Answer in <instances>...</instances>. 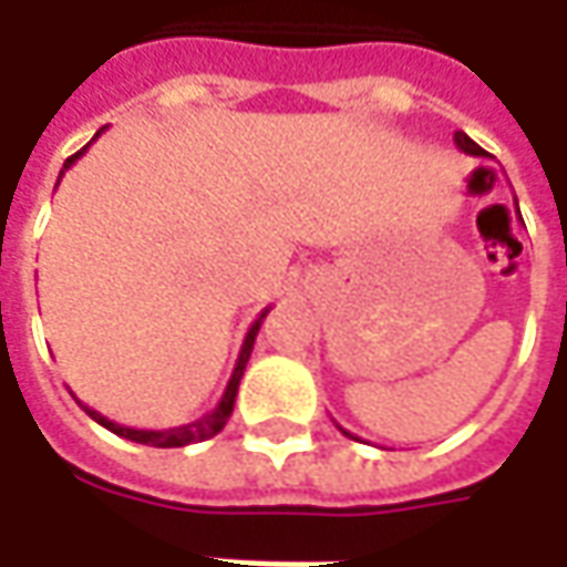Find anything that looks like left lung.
<instances>
[{
    "label": "left lung",
    "mask_w": 567,
    "mask_h": 567,
    "mask_svg": "<svg viewBox=\"0 0 567 567\" xmlns=\"http://www.w3.org/2000/svg\"><path fill=\"white\" fill-rule=\"evenodd\" d=\"M454 144H457V147H461L464 154H473V157H483V147L473 142L467 132H454ZM514 205H517V198H514ZM517 214H520V210H517ZM338 429H340V425H338ZM340 432H343V435H350L347 429H340ZM350 439H353V435H350Z\"/></svg>",
    "instance_id": "1"
}]
</instances>
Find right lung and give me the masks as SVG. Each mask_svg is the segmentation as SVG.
Instances as JSON below:
<instances>
[{
    "instance_id": "right-lung-1",
    "label": "right lung",
    "mask_w": 567,
    "mask_h": 567,
    "mask_svg": "<svg viewBox=\"0 0 567 567\" xmlns=\"http://www.w3.org/2000/svg\"><path fill=\"white\" fill-rule=\"evenodd\" d=\"M100 138V132L94 135V142ZM91 147V144H87ZM87 147H81L78 154H72L65 164H62V173L69 169V166L75 164L78 157L87 151ZM62 173H59V179H62ZM59 186V183H55ZM265 316H268V309L261 312V316L251 321L249 334H246V340H243V350H239V360H236V365H233V375H229L227 381V391H224V398L217 401V406L207 413V416H202V420H195V423L188 425H173V429H132V425H120L113 423V420H106L103 413H97V410H91V406H84L87 410V416L94 420V423H100L103 429H110L113 435H120V439H128V442H138V445H151V447H186V445H195V442H205V439H210V435H217L224 425H227L229 413H233V403H236V391H239V381H243V372H246V362H249L251 357V347H255V338H258V328H261V321H265Z\"/></svg>"
}]
</instances>
